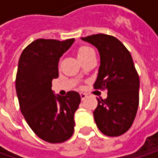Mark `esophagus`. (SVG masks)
Wrapping results in <instances>:
<instances>
[{
	"instance_id": "34e87169",
	"label": "esophagus",
	"mask_w": 158,
	"mask_h": 158,
	"mask_svg": "<svg viewBox=\"0 0 158 158\" xmlns=\"http://www.w3.org/2000/svg\"><path fill=\"white\" fill-rule=\"evenodd\" d=\"M80 96H81L82 100H84L86 98V97H87V95L85 94V93H83V92H80Z\"/></svg>"
}]
</instances>
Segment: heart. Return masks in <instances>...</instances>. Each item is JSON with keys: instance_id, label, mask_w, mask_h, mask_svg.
Instances as JSON below:
<instances>
[{"instance_id": "b5f03b06", "label": "heart", "mask_w": 158, "mask_h": 158, "mask_svg": "<svg viewBox=\"0 0 158 158\" xmlns=\"http://www.w3.org/2000/svg\"><path fill=\"white\" fill-rule=\"evenodd\" d=\"M77 57L81 60V62L87 60L89 58L95 56V51L93 48L88 46H82L77 49Z\"/></svg>"}]
</instances>
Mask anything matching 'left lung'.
Masks as SVG:
<instances>
[{
	"label": "left lung",
	"mask_w": 158,
	"mask_h": 158,
	"mask_svg": "<svg viewBox=\"0 0 158 158\" xmlns=\"http://www.w3.org/2000/svg\"><path fill=\"white\" fill-rule=\"evenodd\" d=\"M82 40L95 46L100 54V67L95 89L107 90L106 99L98 98L93 112L98 129L107 136H119L128 130L139 106L140 79L126 46L115 37L95 34Z\"/></svg>",
	"instance_id": "8db88e82"
}]
</instances>
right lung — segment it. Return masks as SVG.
<instances>
[{"mask_svg": "<svg viewBox=\"0 0 158 158\" xmlns=\"http://www.w3.org/2000/svg\"><path fill=\"white\" fill-rule=\"evenodd\" d=\"M74 40L40 39L26 46L19 58L15 89L20 110L31 130L47 143H63L74 133L80 95L72 90L56 97L52 90V79L59 76V60Z\"/></svg>", "mask_w": 158, "mask_h": 158, "instance_id": "add662e5", "label": "right lung"}]
</instances>
